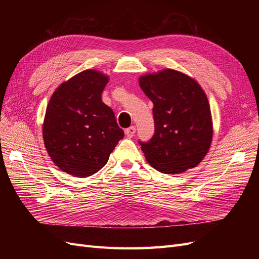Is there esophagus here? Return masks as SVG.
I'll list each match as a JSON object with an SVG mask.
<instances>
[{
    "label": "esophagus",
    "mask_w": 259,
    "mask_h": 259,
    "mask_svg": "<svg viewBox=\"0 0 259 259\" xmlns=\"http://www.w3.org/2000/svg\"><path fill=\"white\" fill-rule=\"evenodd\" d=\"M135 132H136V127L135 126H131V127L125 130V135H126V137H128V138H132L133 136H134Z\"/></svg>",
    "instance_id": "obj_1"
}]
</instances>
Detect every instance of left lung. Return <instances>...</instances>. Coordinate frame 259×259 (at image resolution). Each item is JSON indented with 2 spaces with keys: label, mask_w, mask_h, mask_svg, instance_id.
<instances>
[{
  "label": "left lung",
  "mask_w": 259,
  "mask_h": 259,
  "mask_svg": "<svg viewBox=\"0 0 259 259\" xmlns=\"http://www.w3.org/2000/svg\"><path fill=\"white\" fill-rule=\"evenodd\" d=\"M153 103L154 135L140 143L146 160L164 174H179L199 165L213 138V121L205 92L191 76L163 69L139 77Z\"/></svg>",
  "instance_id": "1"
}]
</instances>
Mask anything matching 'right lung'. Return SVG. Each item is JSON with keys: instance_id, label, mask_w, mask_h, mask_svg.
Listing matches in <instances>:
<instances>
[{"instance_id": "right-lung-1", "label": "right lung", "mask_w": 259, "mask_h": 259, "mask_svg": "<svg viewBox=\"0 0 259 259\" xmlns=\"http://www.w3.org/2000/svg\"><path fill=\"white\" fill-rule=\"evenodd\" d=\"M109 76L88 69L61 83L46 108L44 146L55 165L75 177L103 168L124 132L101 100Z\"/></svg>"}]
</instances>
